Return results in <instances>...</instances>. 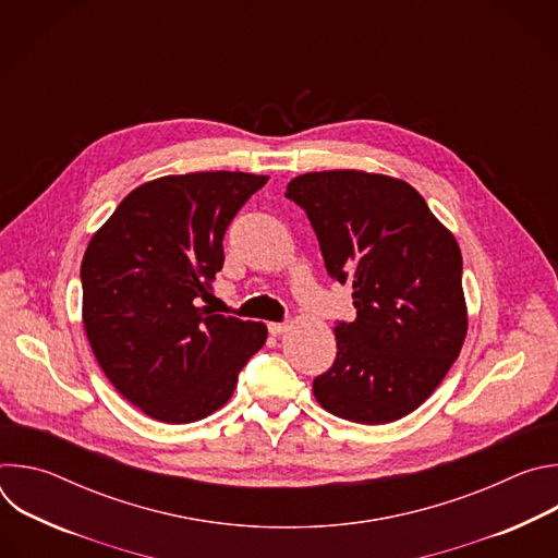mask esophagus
Returning <instances> with one entry per match:
<instances>
[{"instance_id": "obj_1", "label": "esophagus", "mask_w": 558, "mask_h": 558, "mask_svg": "<svg viewBox=\"0 0 558 558\" xmlns=\"http://www.w3.org/2000/svg\"><path fill=\"white\" fill-rule=\"evenodd\" d=\"M267 327H269V333H271V336H280V333H284V331L289 329L287 323H269Z\"/></svg>"}]
</instances>
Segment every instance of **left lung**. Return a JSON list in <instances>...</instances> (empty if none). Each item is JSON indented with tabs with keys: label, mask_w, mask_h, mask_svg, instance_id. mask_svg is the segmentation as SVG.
<instances>
[{
	"label": "left lung",
	"mask_w": 558,
	"mask_h": 558,
	"mask_svg": "<svg viewBox=\"0 0 558 558\" xmlns=\"http://www.w3.org/2000/svg\"><path fill=\"white\" fill-rule=\"evenodd\" d=\"M317 235L325 267L351 282L353 323L333 333V366L313 379L317 404L357 424L420 409L468 333L461 250L407 181L362 170L295 177L284 192Z\"/></svg>",
	"instance_id": "1"
}]
</instances>
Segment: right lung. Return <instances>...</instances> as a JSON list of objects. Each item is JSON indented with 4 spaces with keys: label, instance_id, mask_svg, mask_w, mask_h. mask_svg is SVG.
Segmentation results:
<instances>
[{
    "label": "right lung",
    "instance_id": "add662e5",
    "mask_svg": "<svg viewBox=\"0 0 558 558\" xmlns=\"http://www.w3.org/2000/svg\"><path fill=\"white\" fill-rule=\"evenodd\" d=\"M269 177L192 172L132 190L95 231L82 263L84 329L110 384L163 424L229 402L267 342L265 323L201 306L222 269V235Z\"/></svg>",
    "mask_w": 558,
    "mask_h": 558
}]
</instances>
